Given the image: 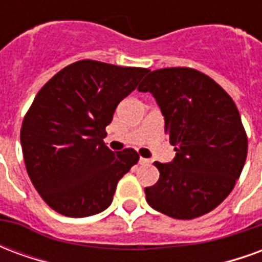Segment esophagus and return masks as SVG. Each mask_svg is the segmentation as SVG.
I'll return each mask as SVG.
<instances>
[{
  "label": "esophagus",
  "instance_id": "obj_1",
  "mask_svg": "<svg viewBox=\"0 0 262 262\" xmlns=\"http://www.w3.org/2000/svg\"><path fill=\"white\" fill-rule=\"evenodd\" d=\"M139 163H140V164H142V165H148V164H150V163H151V161H150V160H148V159H143V157H140V160H139Z\"/></svg>",
  "mask_w": 262,
  "mask_h": 262
}]
</instances>
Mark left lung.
Masks as SVG:
<instances>
[{
	"label": "left lung",
	"mask_w": 262,
	"mask_h": 262,
	"mask_svg": "<svg viewBox=\"0 0 262 262\" xmlns=\"http://www.w3.org/2000/svg\"><path fill=\"white\" fill-rule=\"evenodd\" d=\"M137 90L153 94L177 151L170 164L154 163L160 178L144 189L146 201L174 219L209 213L233 191L247 157L236 103L209 75L189 67L150 71Z\"/></svg>",
	"instance_id": "8db88e82"
}]
</instances>
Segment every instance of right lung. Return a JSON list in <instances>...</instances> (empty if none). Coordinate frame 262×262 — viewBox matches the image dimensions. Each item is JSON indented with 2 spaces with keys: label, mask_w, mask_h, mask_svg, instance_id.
Wrapping results in <instances>:
<instances>
[{
  "label": "right lung",
  "mask_w": 262,
  "mask_h": 262,
  "mask_svg": "<svg viewBox=\"0 0 262 262\" xmlns=\"http://www.w3.org/2000/svg\"><path fill=\"white\" fill-rule=\"evenodd\" d=\"M147 71L80 60L37 92L22 120L20 144L33 187L57 213L85 217L105 210L139 161L136 150L114 153L103 137L118 103Z\"/></svg>",
  "instance_id": "obj_1"
}]
</instances>
